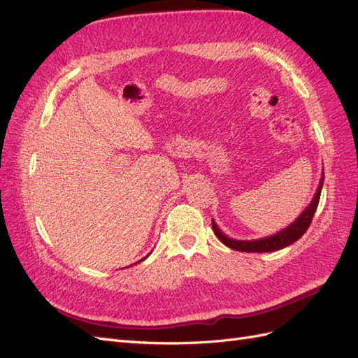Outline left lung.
<instances>
[{
    "label": "left lung",
    "instance_id": "obj_1",
    "mask_svg": "<svg viewBox=\"0 0 358 358\" xmlns=\"http://www.w3.org/2000/svg\"><path fill=\"white\" fill-rule=\"evenodd\" d=\"M322 183H324V173L320 180L318 189L313 196L312 201L309 203L308 208L303 210L294 222H291L288 227H285L284 230L278 231L276 234L263 237V239H255V241H236L231 239V237L227 236L220 230V227L216 225V222L212 220V229L216 237L225 245L231 249H236V251H242V252H273L278 251V249H282L291 243H294L299 241L300 237L306 233L309 229V225L312 222L313 213H315L318 203H320V196H321V189H322Z\"/></svg>",
    "mask_w": 358,
    "mask_h": 358
}]
</instances>
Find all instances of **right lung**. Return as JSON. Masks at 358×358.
<instances>
[{"mask_svg":"<svg viewBox=\"0 0 358 358\" xmlns=\"http://www.w3.org/2000/svg\"><path fill=\"white\" fill-rule=\"evenodd\" d=\"M148 257H149V255H146L145 258H148ZM145 258H142V259H140V262H143V259H145ZM140 262H137V263H140Z\"/></svg>","mask_w":358,"mask_h":358,"instance_id":"right-lung-1","label":"right lung"}]
</instances>
